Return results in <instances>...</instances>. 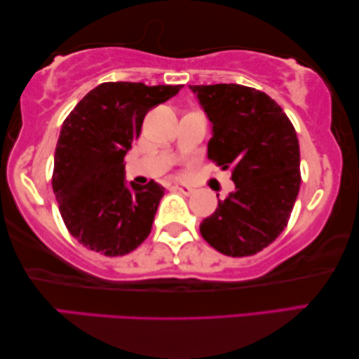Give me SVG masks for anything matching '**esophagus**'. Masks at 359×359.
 Returning a JSON list of instances; mask_svg holds the SVG:
<instances>
[{
	"instance_id": "34e87169",
	"label": "esophagus",
	"mask_w": 359,
	"mask_h": 359,
	"mask_svg": "<svg viewBox=\"0 0 359 359\" xmlns=\"http://www.w3.org/2000/svg\"><path fill=\"white\" fill-rule=\"evenodd\" d=\"M173 189L180 191L181 194H184V196H191V194L194 192V187L189 186V184H186V183H175Z\"/></svg>"
}]
</instances>
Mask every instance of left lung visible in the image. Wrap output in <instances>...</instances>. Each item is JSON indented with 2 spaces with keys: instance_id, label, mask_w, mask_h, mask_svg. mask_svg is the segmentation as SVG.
<instances>
[{
  "instance_id": "1",
  "label": "left lung",
  "mask_w": 359,
  "mask_h": 359,
  "mask_svg": "<svg viewBox=\"0 0 359 359\" xmlns=\"http://www.w3.org/2000/svg\"><path fill=\"white\" fill-rule=\"evenodd\" d=\"M211 122L208 158L232 168L235 191L201 222L226 256L256 255L285 231L301 187V152L291 121L267 93L240 84L189 86Z\"/></svg>"
}]
</instances>
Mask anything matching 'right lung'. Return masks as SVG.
Here are the masks:
<instances>
[{"instance_id": "add662e5", "label": "right lung", "mask_w": 359, "mask_h": 359, "mask_svg": "<svg viewBox=\"0 0 359 359\" xmlns=\"http://www.w3.org/2000/svg\"><path fill=\"white\" fill-rule=\"evenodd\" d=\"M183 86L103 82L65 119L54 156L52 189L69 233L92 251L114 257L144 242L165 189L126 181L124 157L146 113Z\"/></svg>"}]
</instances>
